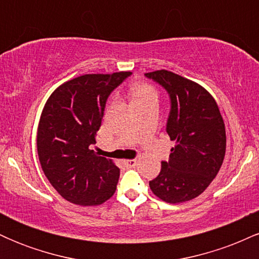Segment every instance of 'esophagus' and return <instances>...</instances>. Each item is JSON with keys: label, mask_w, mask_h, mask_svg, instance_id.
Returning <instances> with one entry per match:
<instances>
[{"label": "esophagus", "mask_w": 259, "mask_h": 259, "mask_svg": "<svg viewBox=\"0 0 259 259\" xmlns=\"http://www.w3.org/2000/svg\"><path fill=\"white\" fill-rule=\"evenodd\" d=\"M124 164H125L127 168H134L136 164H138V160H136V159H127V160H125V162H124Z\"/></svg>", "instance_id": "34e87169"}]
</instances>
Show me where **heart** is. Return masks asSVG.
<instances>
[{
    "instance_id": "obj_1",
    "label": "heart",
    "mask_w": 259,
    "mask_h": 259,
    "mask_svg": "<svg viewBox=\"0 0 259 259\" xmlns=\"http://www.w3.org/2000/svg\"><path fill=\"white\" fill-rule=\"evenodd\" d=\"M150 99H158L156 89L151 85L140 82L133 88V103L139 102V101H145Z\"/></svg>"
}]
</instances>
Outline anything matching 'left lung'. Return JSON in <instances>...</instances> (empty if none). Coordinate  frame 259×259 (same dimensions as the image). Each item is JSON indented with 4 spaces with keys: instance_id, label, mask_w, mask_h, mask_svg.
I'll list each match as a JSON object with an SVG mask.
<instances>
[{
    "instance_id": "left-lung-1",
    "label": "left lung",
    "mask_w": 259,
    "mask_h": 259,
    "mask_svg": "<svg viewBox=\"0 0 259 259\" xmlns=\"http://www.w3.org/2000/svg\"><path fill=\"white\" fill-rule=\"evenodd\" d=\"M145 75L170 97L167 133L175 141L150 187L168 203L190 201L209 186L222 167L227 148L224 120L212 95L197 82L164 69Z\"/></svg>"
}]
</instances>
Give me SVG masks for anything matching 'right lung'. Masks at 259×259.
<instances>
[{
    "mask_svg": "<svg viewBox=\"0 0 259 259\" xmlns=\"http://www.w3.org/2000/svg\"><path fill=\"white\" fill-rule=\"evenodd\" d=\"M132 72L85 74L58 86L47 100L37 127L41 168L62 197L99 206L112 197L119 168L90 150L96 144L108 96Z\"/></svg>",
    "mask_w": 259,
    "mask_h": 259,
    "instance_id": "right-lung-1",
    "label": "right lung"
}]
</instances>
